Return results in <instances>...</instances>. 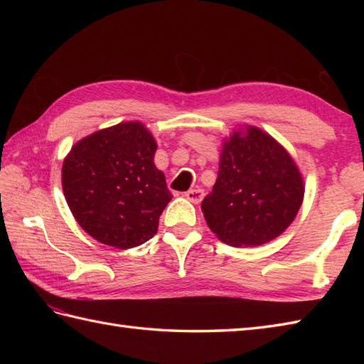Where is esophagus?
<instances>
[{
	"mask_svg": "<svg viewBox=\"0 0 364 364\" xmlns=\"http://www.w3.org/2000/svg\"><path fill=\"white\" fill-rule=\"evenodd\" d=\"M186 198L188 200H191L192 203H200L203 200V197H205V192H203V189H191V191H188L186 194Z\"/></svg>",
	"mask_w": 364,
	"mask_h": 364,
	"instance_id": "1",
	"label": "esophagus"
}]
</instances>
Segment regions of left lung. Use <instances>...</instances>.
Returning a JSON list of instances; mask_svg holds the SVG:
<instances>
[{
	"label": "left lung",
	"mask_w": 364,
	"mask_h": 364,
	"mask_svg": "<svg viewBox=\"0 0 364 364\" xmlns=\"http://www.w3.org/2000/svg\"><path fill=\"white\" fill-rule=\"evenodd\" d=\"M304 180L289 153L261 129L235 133L220 154L218 180L202 202L208 227L222 242L255 247L291 225Z\"/></svg>",
	"instance_id": "8db88e82"
}]
</instances>
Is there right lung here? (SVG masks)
Segmentation results:
<instances>
[{
  "mask_svg": "<svg viewBox=\"0 0 364 364\" xmlns=\"http://www.w3.org/2000/svg\"><path fill=\"white\" fill-rule=\"evenodd\" d=\"M156 142L127 122L84 137L63 166V189L76 222L98 242L131 249L158 231L172 194L153 162Z\"/></svg>",
  "mask_w": 364,
  "mask_h": 364,
  "instance_id": "add662e5",
  "label": "right lung"
}]
</instances>
